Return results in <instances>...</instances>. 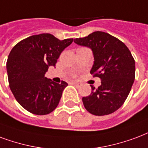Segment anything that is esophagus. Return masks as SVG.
<instances>
[{"instance_id":"1","label":"esophagus","mask_w":148,"mask_h":148,"mask_svg":"<svg viewBox=\"0 0 148 148\" xmlns=\"http://www.w3.org/2000/svg\"><path fill=\"white\" fill-rule=\"evenodd\" d=\"M72 85H75V86H77V87H79L80 85H81V84L78 82H72Z\"/></svg>"}]
</instances>
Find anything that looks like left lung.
<instances>
[{
	"instance_id": "left-lung-1",
	"label": "left lung",
	"mask_w": 148,
	"mask_h": 148,
	"mask_svg": "<svg viewBox=\"0 0 148 148\" xmlns=\"http://www.w3.org/2000/svg\"><path fill=\"white\" fill-rule=\"evenodd\" d=\"M74 42L92 51L94 63L90 73L101 79L98 88L82 98L84 107L96 116L110 114L121 107L135 79V60L123 42L102 31L76 38Z\"/></svg>"
}]
</instances>
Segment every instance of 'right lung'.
Instances as JSON below:
<instances>
[{"instance_id":"obj_1","label":"right lung","mask_w":148,"mask_h":148,"mask_svg":"<svg viewBox=\"0 0 148 148\" xmlns=\"http://www.w3.org/2000/svg\"><path fill=\"white\" fill-rule=\"evenodd\" d=\"M73 38L60 40L50 34L33 35L13 47L8 57V77L11 91L22 107L38 115L51 113L60 103L67 83L45 77L56 66L61 52Z\"/></svg>"}]
</instances>
